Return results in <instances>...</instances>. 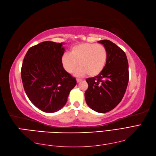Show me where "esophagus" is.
<instances>
[{"label":"esophagus","instance_id":"obj_1","mask_svg":"<svg viewBox=\"0 0 156 156\" xmlns=\"http://www.w3.org/2000/svg\"><path fill=\"white\" fill-rule=\"evenodd\" d=\"M76 81H77V83H80L81 81H82L81 79H76Z\"/></svg>","mask_w":156,"mask_h":156}]
</instances>
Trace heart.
I'll return each instance as SVG.
<instances>
[{"label": "heart", "instance_id": "b5f03b06", "mask_svg": "<svg viewBox=\"0 0 156 156\" xmlns=\"http://www.w3.org/2000/svg\"><path fill=\"white\" fill-rule=\"evenodd\" d=\"M107 49L102 44L82 43L71 49L69 54L63 55L62 63L64 69L69 73L75 71L77 77L86 74L94 77L104 69L107 60Z\"/></svg>", "mask_w": 156, "mask_h": 156}]
</instances>
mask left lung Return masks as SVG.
Segmentation results:
<instances>
[{
	"label": "left lung",
	"instance_id": "obj_1",
	"mask_svg": "<svg viewBox=\"0 0 156 156\" xmlns=\"http://www.w3.org/2000/svg\"><path fill=\"white\" fill-rule=\"evenodd\" d=\"M98 42L107 49V63L100 74L86 79L89 87L85 97L91 109L105 113L115 108L124 95L129 80L128 63L125 52L111 41Z\"/></svg>",
	"mask_w": 156,
	"mask_h": 156
}]
</instances>
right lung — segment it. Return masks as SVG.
<instances>
[{"instance_id": "right-lung-1", "label": "right lung", "mask_w": 156, "mask_h": 156, "mask_svg": "<svg viewBox=\"0 0 156 156\" xmlns=\"http://www.w3.org/2000/svg\"><path fill=\"white\" fill-rule=\"evenodd\" d=\"M63 43L43 41L30 48L24 58L21 77L26 94L41 111L51 113L66 104L75 78L64 69Z\"/></svg>"}]
</instances>
